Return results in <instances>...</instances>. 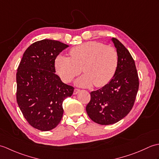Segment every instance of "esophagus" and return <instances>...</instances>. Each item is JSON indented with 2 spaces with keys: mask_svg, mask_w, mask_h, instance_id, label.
Wrapping results in <instances>:
<instances>
[{
  "mask_svg": "<svg viewBox=\"0 0 159 159\" xmlns=\"http://www.w3.org/2000/svg\"><path fill=\"white\" fill-rule=\"evenodd\" d=\"M79 92H80V89H74V95H76V94H77Z\"/></svg>",
  "mask_w": 159,
  "mask_h": 159,
  "instance_id": "1",
  "label": "esophagus"
}]
</instances>
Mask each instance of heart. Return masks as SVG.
Returning a JSON list of instances; mask_svg holds the SVG:
<instances>
[{
  "mask_svg": "<svg viewBox=\"0 0 159 159\" xmlns=\"http://www.w3.org/2000/svg\"><path fill=\"white\" fill-rule=\"evenodd\" d=\"M70 57H57L55 67L57 74L65 83H70L81 73L85 74L76 81L81 87L107 85L113 79L118 65V55L113 47L98 42H87L71 49Z\"/></svg>",
  "mask_w": 159,
  "mask_h": 159,
  "instance_id": "obj_1",
  "label": "heart"
}]
</instances>
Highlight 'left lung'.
<instances>
[{
	"label": "left lung",
	"instance_id": "obj_1",
	"mask_svg": "<svg viewBox=\"0 0 159 159\" xmlns=\"http://www.w3.org/2000/svg\"><path fill=\"white\" fill-rule=\"evenodd\" d=\"M118 55V65L113 79L102 88L90 93L86 107L90 119L101 125L122 120L133 107L139 89V78L129 51L116 38H112Z\"/></svg>",
	"mask_w": 159,
	"mask_h": 159
}]
</instances>
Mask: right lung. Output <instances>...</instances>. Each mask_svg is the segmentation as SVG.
Returning <instances> with one entry per match:
<instances>
[{
	"mask_svg": "<svg viewBox=\"0 0 159 159\" xmlns=\"http://www.w3.org/2000/svg\"><path fill=\"white\" fill-rule=\"evenodd\" d=\"M69 46L52 39L32 43L25 50L16 74V99L29 124L42 131L55 128L61 120L63 102L74 87L55 74L57 57Z\"/></svg>",
	"mask_w": 159,
	"mask_h": 159,
	"instance_id": "obj_1",
	"label": "right lung"
}]
</instances>
